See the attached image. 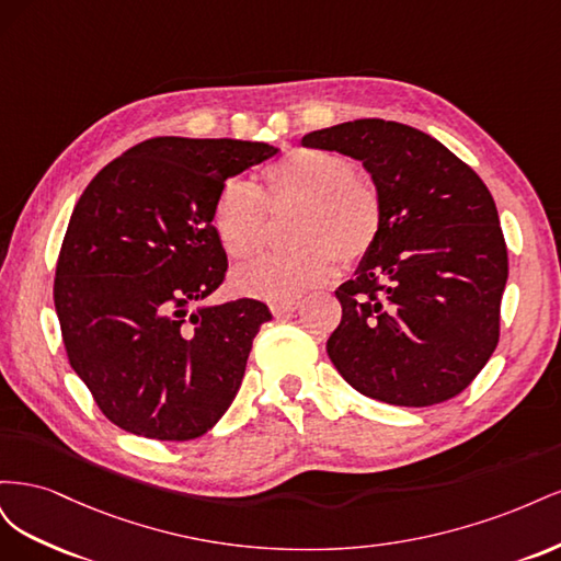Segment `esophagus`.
<instances>
[{"instance_id":"esophagus-1","label":"esophagus","mask_w":561,"mask_h":561,"mask_svg":"<svg viewBox=\"0 0 561 561\" xmlns=\"http://www.w3.org/2000/svg\"><path fill=\"white\" fill-rule=\"evenodd\" d=\"M299 307H301V301H297V299H293V301H274V304H271V313L283 316V313L297 311Z\"/></svg>"}]
</instances>
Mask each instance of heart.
Here are the masks:
<instances>
[{
    "label": "heart",
    "mask_w": 561,
    "mask_h": 561,
    "mask_svg": "<svg viewBox=\"0 0 561 561\" xmlns=\"http://www.w3.org/2000/svg\"><path fill=\"white\" fill-rule=\"evenodd\" d=\"M266 190L229 180L213 208L219 243L233 260L257 254L266 239L268 206L301 203L295 252L264 254L233 271V287L245 297L293 301L336 274V260L360 262L375 248L383 203L377 186L355 173V163L332 149L297 147L264 171Z\"/></svg>",
    "instance_id": "heart-1"
}]
</instances>
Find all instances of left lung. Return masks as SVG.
<instances>
[{
	"mask_svg": "<svg viewBox=\"0 0 561 561\" xmlns=\"http://www.w3.org/2000/svg\"><path fill=\"white\" fill-rule=\"evenodd\" d=\"M301 145L360 161L383 203L375 248L334 293L342 322L328 339L332 365L388 404L458 396L499 344L507 280L486 184L428 133L383 118L313 130Z\"/></svg>",
	"mask_w": 561,
	"mask_h": 561,
	"instance_id": "1",
	"label": "left lung"
}]
</instances>
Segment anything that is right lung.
Returning a JSON list of instances; mask_svg holds the SVG:
<instances>
[{"label": "right lung", "instance_id": "obj_1", "mask_svg": "<svg viewBox=\"0 0 561 561\" xmlns=\"http://www.w3.org/2000/svg\"><path fill=\"white\" fill-rule=\"evenodd\" d=\"M278 154L248 140L151 138L107 163L67 225L54 301L72 369L133 435L201 437L239 393L266 304H206L227 274L225 182ZM197 307L194 308L193 304Z\"/></svg>", "mask_w": 561, "mask_h": 561}]
</instances>
